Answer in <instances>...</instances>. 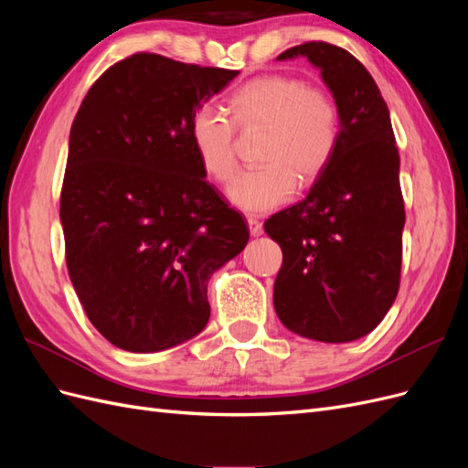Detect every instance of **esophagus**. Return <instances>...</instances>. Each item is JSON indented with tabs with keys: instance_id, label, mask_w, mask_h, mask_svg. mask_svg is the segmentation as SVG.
I'll list each match as a JSON object with an SVG mask.
<instances>
[{
	"instance_id": "esophagus-1",
	"label": "esophagus",
	"mask_w": 468,
	"mask_h": 468,
	"mask_svg": "<svg viewBox=\"0 0 468 468\" xmlns=\"http://www.w3.org/2000/svg\"><path fill=\"white\" fill-rule=\"evenodd\" d=\"M248 226H250V234H251V236H261V234H263V224H261L258 218L250 217V218H248Z\"/></svg>"
}]
</instances>
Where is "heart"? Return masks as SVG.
Returning <instances> with one entry per match:
<instances>
[{"instance_id": "heart-1", "label": "heart", "mask_w": 468, "mask_h": 468, "mask_svg": "<svg viewBox=\"0 0 468 468\" xmlns=\"http://www.w3.org/2000/svg\"><path fill=\"white\" fill-rule=\"evenodd\" d=\"M229 109L239 129L265 126L260 148L263 165L236 176L229 187L236 208L271 210L291 199L296 177L313 183L328 167L339 138V115L322 90L306 88L291 76H260L230 95ZM189 134L207 176L229 181L236 169L230 119L217 107L203 105L193 112Z\"/></svg>"}]
</instances>
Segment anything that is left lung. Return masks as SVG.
Listing matches in <instances>:
<instances>
[{"instance_id":"left-lung-1","label":"left lung","mask_w":468,"mask_h":468,"mask_svg":"<svg viewBox=\"0 0 468 468\" xmlns=\"http://www.w3.org/2000/svg\"><path fill=\"white\" fill-rule=\"evenodd\" d=\"M320 69L339 115L328 167L301 203L265 220L282 250L273 304L285 328L325 344L373 332L400 285L404 201L388 107L367 68L328 42L277 56Z\"/></svg>"}]
</instances>
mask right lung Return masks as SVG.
Wrapping results in <instances>:
<instances>
[{"instance_id":"1","label":"right lung","mask_w":468,"mask_h":468,"mask_svg":"<svg viewBox=\"0 0 468 468\" xmlns=\"http://www.w3.org/2000/svg\"><path fill=\"white\" fill-rule=\"evenodd\" d=\"M238 76L138 52L99 78L72 122L60 195L66 263L90 322L133 353L205 330L207 285L250 239L205 179L193 112Z\"/></svg>"}]
</instances>
